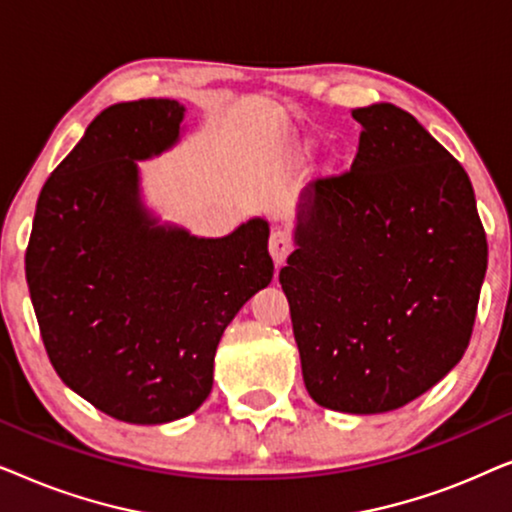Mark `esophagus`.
Masks as SVG:
<instances>
[{"label":"esophagus","instance_id":"1","mask_svg":"<svg viewBox=\"0 0 512 512\" xmlns=\"http://www.w3.org/2000/svg\"><path fill=\"white\" fill-rule=\"evenodd\" d=\"M270 256L272 261H275L277 265H282L286 258H289L291 249H293V242H291V235L284 233V230H272L270 235Z\"/></svg>","mask_w":512,"mask_h":512}]
</instances>
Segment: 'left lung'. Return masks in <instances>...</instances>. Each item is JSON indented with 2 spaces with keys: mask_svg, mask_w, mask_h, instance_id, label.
Wrapping results in <instances>:
<instances>
[{
  "mask_svg": "<svg viewBox=\"0 0 512 512\" xmlns=\"http://www.w3.org/2000/svg\"><path fill=\"white\" fill-rule=\"evenodd\" d=\"M352 170L300 195L279 270L305 389L321 408H403L464 356L487 270L471 179L408 111H352Z\"/></svg>",
  "mask_w": 512,
  "mask_h": 512,
  "instance_id": "left-lung-1",
  "label": "left lung"
}]
</instances>
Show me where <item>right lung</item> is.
<instances>
[{
    "label": "right lung",
    "mask_w": 512,
    "mask_h": 512,
    "mask_svg": "<svg viewBox=\"0 0 512 512\" xmlns=\"http://www.w3.org/2000/svg\"><path fill=\"white\" fill-rule=\"evenodd\" d=\"M177 100L111 104L41 188L25 275L55 373L104 415L165 424L205 403L226 326L270 284L268 221L160 226L137 160L179 142Z\"/></svg>",
    "instance_id": "right-lung-1"
}]
</instances>
